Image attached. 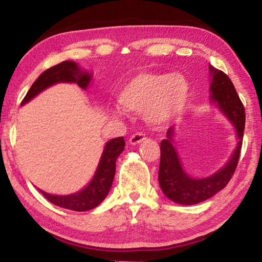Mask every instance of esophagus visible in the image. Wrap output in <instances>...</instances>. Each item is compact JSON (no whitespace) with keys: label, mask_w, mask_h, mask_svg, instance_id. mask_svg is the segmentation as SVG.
Wrapping results in <instances>:
<instances>
[{"label":"esophagus","mask_w":262,"mask_h":262,"mask_svg":"<svg viewBox=\"0 0 262 262\" xmlns=\"http://www.w3.org/2000/svg\"><path fill=\"white\" fill-rule=\"evenodd\" d=\"M144 140H145V134H143V133H136V134L130 136L129 143L135 145V144L141 143V142H143Z\"/></svg>","instance_id":"esophagus-1"}]
</instances>
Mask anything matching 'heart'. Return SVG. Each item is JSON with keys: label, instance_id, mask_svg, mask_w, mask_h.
<instances>
[{"label": "heart", "instance_id": "b5f03b06", "mask_svg": "<svg viewBox=\"0 0 262 262\" xmlns=\"http://www.w3.org/2000/svg\"><path fill=\"white\" fill-rule=\"evenodd\" d=\"M189 85L180 74L140 72L123 84L118 95L122 108L143 111L154 126H164L178 115L187 104Z\"/></svg>", "mask_w": 262, "mask_h": 262}]
</instances>
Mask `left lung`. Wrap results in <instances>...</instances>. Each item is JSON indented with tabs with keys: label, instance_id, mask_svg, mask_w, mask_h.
I'll return each instance as SVG.
<instances>
[{
	"label": "left lung",
	"instance_id": "left-lung-1",
	"mask_svg": "<svg viewBox=\"0 0 262 262\" xmlns=\"http://www.w3.org/2000/svg\"><path fill=\"white\" fill-rule=\"evenodd\" d=\"M209 73L211 77L210 99L217 104L236 128L238 143L227 165L207 178L194 179L186 173L181 166L178 152L173 147L176 128L173 126L168 128L166 139L161 142L158 181L163 193L170 200L180 205H196L223 189L232 178L241 157L244 129H245L244 105L227 74L212 66H209Z\"/></svg>",
	"mask_w": 262,
	"mask_h": 262
}]
</instances>
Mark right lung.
Segmentation results:
<instances>
[{
	"label": "right lung",
	"mask_w": 262,
	"mask_h": 262,
	"mask_svg": "<svg viewBox=\"0 0 262 262\" xmlns=\"http://www.w3.org/2000/svg\"><path fill=\"white\" fill-rule=\"evenodd\" d=\"M90 81L91 75L81 70L77 63L73 61H63L54 67L48 68L37 78V81L31 85L24 99L21 100V105L28 103L53 84L61 82L76 83L82 89H86ZM123 148H125L123 136L108 141L104 148V152L101 155L94 178L85 188L79 192L70 195H52L40 190L41 194L48 201L64 209L74 211L94 209L103 202L110 192L115 174V162L119 155L123 151Z\"/></svg>",
	"instance_id": "1"
}]
</instances>
